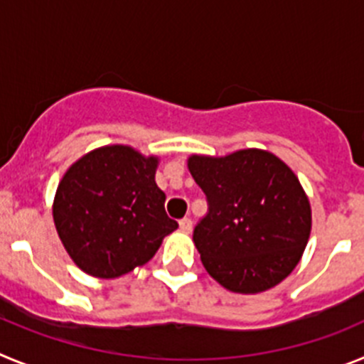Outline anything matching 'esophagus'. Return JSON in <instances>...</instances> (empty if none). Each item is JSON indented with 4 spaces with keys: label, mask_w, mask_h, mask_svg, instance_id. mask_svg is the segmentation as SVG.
Instances as JSON below:
<instances>
[{
    "label": "esophagus",
    "mask_w": 364,
    "mask_h": 364,
    "mask_svg": "<svg viewBox=\"0 0 364 364\" xmlns=\"http://www.w3.org/2000/svg\"><path fill=\"white\" fill-rule=\"evenodd\" d=\"M178 226H180V230L184 231V233H191V230H193V222H191V218H182V220L178 222Z\"/></svg>",
    "instance_id": "esophagus-1"
}]
</instances>
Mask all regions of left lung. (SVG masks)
<instances>
[{"instance_id": "obj_1", "label": "left lung", "mask_w": 364, "mask_h": 364, "mask_svg": "<svg viewBox=\"0 0 364 364\" xmlns=\"http://www.w3.org/2000/svg\"><path fill=\"white\" fill-rule=\"evenodd\" d=\"M188 167L208 198L193 240L211 277L235 294H260L284 281L311 230L310 202L295 173L262 149L193 154Z\"/></svg>"}]
</instances>
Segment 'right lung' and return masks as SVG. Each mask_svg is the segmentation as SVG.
I'll return each mask as SVG.
<instances>
[{"label":"right lung","instance_id":"obj_1","mask_svg":"<svg viewBox=\"0 0 364 364\" xmlns=\"http://www.w3.org/2000/svg\"><path fill=\"white\" fill-rule=\"evenodd\" d=\"M156 166V156L129 146H105L67 169L53 217L63 247L82 272L98 279L133 272L178 228L164 210L166 193L154 182Z\"/></svg>","mask_w":364,"mask_h":364}]
</instances>
